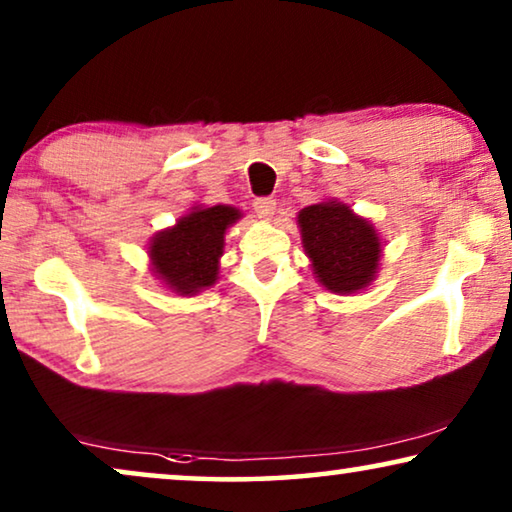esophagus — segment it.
I'll list each match as a JSON object with an SVG mask.
<instances>
[{
    "label": "esophagus",
    "instance_id": "obj_1",
    "mask_svg": "<svg viewBox=\"0 0 512 512\" xmlns=\"http://www.w3.org/2000/svg\"><path fill=\"white\" fill-rule=\"evenodd\" d=\"M254 209H256L258 219L270 221L272 216H275V212H277V202L272 200V198H261V200L254 202Z\"/></svg>",
    "mask_w": 512,
    "mask_h": 512
}]
</instances>
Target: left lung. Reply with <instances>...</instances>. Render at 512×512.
Wrapping results in <instances>:
<instances>
[{"label": "left lung", "instance_id": "left-lung-1", "mask_svg": "<svg viewBox=\"0 0 512 512\" xmlns=\"http://www.w3.org/2000/svg\"><path fill=\"white\" fill-rule=\"evenodd\" d=\"M312 275L338 296L366 291L375 282L382 240L373 223L340 200L307 205L296 216Z\"/></svg>", "mask_w": 512, "mask_h": 512}]
</instances>
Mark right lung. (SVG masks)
Returning a JSON list of instances; mask_svg holds the SVG:
<instances>
[{"label": "right lung", "mask_w": 512, "mask_h": 512, "mask_svg": "<svg viewBox=\"0 0 512 512\" xmlns=\"http://www.w3.org/2000/svg\"><path fill=\"white\" fill-rule=\"evenodd\" d=\"M242 219L233 205H195L149 242L151 272L167 291L198 296L219 282L228 228Z\"/></svg>", "instance_id": "obj_1"}]
</instances>
